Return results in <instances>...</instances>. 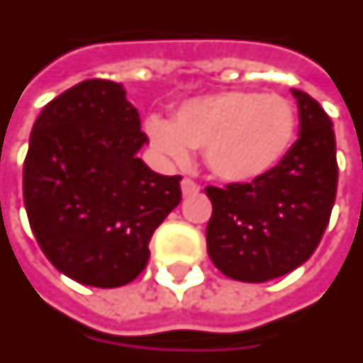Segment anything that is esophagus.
Instances as JSON below:
<instances>
[{
    "label": "esophagus",
    "instance_id": "34e87169",
    "mask_svg": "<svg viewBox=\"0 0 363 363\" xmlns=\"http://www.w3.org/2000/svg\"><path fill=\"white\" fill-rule=\"evenodd\" d=\"M199 191H201V187L195 184L193 179L189 178L182 179V193H184L185 197H187V195H195V193H199Z\"/></svg>",
    "mask_w": 363,
    "mask_h": 363
}]
</instances>
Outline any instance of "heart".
Wrapping results in <instances>:
<instances>
[{
    "mask_svg": "<svg viewBox=\"0 0 363 363\" xmlns=\"http://www.w3.org/2000/svg\"><path fill=\"white\" fill-rule=\"evenodd\" d=\"M298 129L296 108L280 94L224 91L195 96L176 108L172 121L147 120V133L168 160L185 164L189 149L226 184L265 178L290 152Z\"/></svg>",
    "mask_w": 363,
    "mask_h": 363,
    "instance_id": "heart-1",
    "label": "heart"
}]
</instances>
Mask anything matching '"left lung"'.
<instances>
[{
  "instance_id": "obj_1",
  "label": "left lung",
  "mask_w": 363,
  "mask_h": 363,
  "mask_svg": "<svg viewBox=\"0 0 363 363\" xmlns=\"http://www.w3.org/2000/svg\"><path fill=\"white\" fill-rule=\"evenodd\" d=\"M300 131L286 158L251 184L208 185L207 250L240 282H267L303 265L319 245L337 195L333 121L308 92L292 89Z\"/></svg>"
}]
</instances>
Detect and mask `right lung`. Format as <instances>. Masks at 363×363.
Masks as SVG:
<instances>
[{"label":"right lung","mask_w":363,"mask_h":363,"mask_svg":"<svg viewBox=\"0 0 363 363\" xmlns=\"http://www.w3.org/2000/svg\"><path fill=\"white\" fill-rule=\"evenodd\" d=\"M123 84L71 86L34 121L23 195L34 238L65 277L94 288L135 280L149 242L182 201L179 176H160L137 152L147 145Z\"/></svg>","instance_id":"right-lung-1"}]
</instances>
